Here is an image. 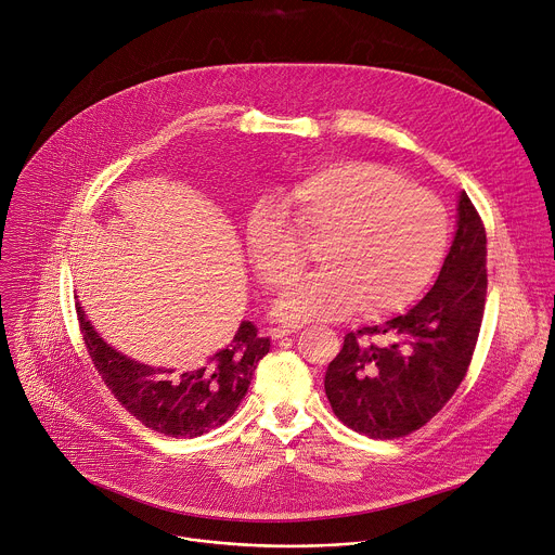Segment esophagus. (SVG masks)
Here are the masks:
<instances>
[{"mask_svg":"<svg viewBox=\"0 0 555 555\" xmlns=\"http://www.w3.org/2000/svg\"><path fill=\"white\" fill-rule=\"evenodd\" d=\"M298 328H300V324H281V326H274L270 333H272L274 339H283V337L296 333Z\"/></svg>","mask_w":555,"mask_h":555,"instance_id":"esophagus-1","label":"esophagus"}]
</instances>
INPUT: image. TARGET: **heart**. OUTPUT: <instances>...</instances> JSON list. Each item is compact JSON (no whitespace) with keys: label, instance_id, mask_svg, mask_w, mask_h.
Returning a JSON list of instances; mask_svg holds the SVG:
<instances>
[{"label":"heart","instance_id":"b5f03b06","mask_svg":"<svg viewBox=\"0 0 555 555\" xmlns=\"http://www.w3.org/2000/svg\"><path fill=\"white\" fill-rule=\"evenodd\" d=\"M281 203L302 237H320L315 255L324 266L276 300L274 313L287 322L335 320L359 307L367 318L399 311L425 289L447 250L440 201L373 160H331L294 182ZM246 240L268 287L300 270L305 246L279 205L253 209Z\"/></svg>","mask_w":555,"mask_h":555}]
</instances>
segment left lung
Segmentation results:
<instances>
[{
  "label": "left lung",
  "mask_w": 555,
  "mask_h": 555,
  "mask_svg": "<svg viewBox=\"0 0 555 555\" xmlns=\"http://www.w3.org/2000/svg\"><path fill=\"white\" fill-rule=\"evenodd\" d=\"M486 287V229L462 192L455 237L427 296L382 326L346 333L328 363L324 390L335 416L379 440L427 425L468 371Z\"/></svg>",
  "instance_id": "1"
}]
</instances>
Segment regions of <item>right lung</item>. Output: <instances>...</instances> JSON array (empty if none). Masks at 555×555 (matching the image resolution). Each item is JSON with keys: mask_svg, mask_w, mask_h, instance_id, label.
<instances>
[{"mask_svg": "<svg viewBox=\"0 0 555 555\" xmlns=\"http://www.w3.org/2000/svg\"><path fill=\"white\" fill-rule=\"evenodd\" d=\"M78 320L100 377L145 427L169 438H198L224 425L248 392L270 337L244 320L233 339L203 361L182 367L139 363L108 346L78 307Z\"/></svg>", "mask_w": 555, "mask_h": 555, "instance_id": "1", "label": "right lung"}]
</instances>
